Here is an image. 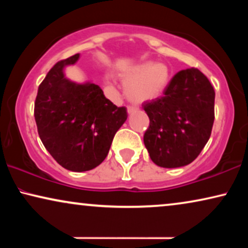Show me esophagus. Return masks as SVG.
<instances>
[{"mask_svg": "<svg viewBox=\"0 0 248 248\" xmlns=\"http://www.w3.org/2000/svg\"><path fill=\"white\" fill-rule=\"evenodd\" d=\"M137 110H138V107H134V106H128L127 107V114L128 115L135 113Z\"/></svg>", "mask_w": 248, "mask_h": 248, "instance_id": "1", "label": "esophagus"}]
</instances>
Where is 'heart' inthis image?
<instances>
[{
    "label": "heart",
    "mask_w": 248,
    "mask_h": 248,
    "mask_svg": "<svg viewBox=\"0 0 248 248\" xmlns=\"http://www.w3.org/2000/svg\"><path fill=\"white\" fill-rule=\"evenodd\" d=\"M120 77L127 99L142 104L161 96L170 80V71L164 63L147 61L123 71Z\"/></svg>",
    "instance_id": "heart-1"
}]
</instances>
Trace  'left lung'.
Segmentation results:
<instances>
[{"label":"left lung","mask_w":248,"mask_h":248,"mask_svg":"<svg viewBox=\"0 0 248 248\" xmlns=\"http://www.w3.org/2000/svg\"><path fill=\"white\" fill-rule=\"evenodd\" d=\"M215 97L208 78L191 67L175 74L161 98L143 105L150 120L143 141L155 165L183 167L198 157L211 135Z\"/></svg>","instance_id":"1"}]
</instances>
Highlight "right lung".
<instances>
[{
	"label": "right lung",
	"instance_id": "right-lung-1",
	"mask_svg": "<svg viewBox=\"0 0 248 248\" xmlns=\"http://www.w3.org/2000/svg\"><path fill=\"white\" fill-rule=\"evenodd\" d=\"M79 57L60 61L47 73L36 97L35 120L50 155L67 170L87 171L107 157L127 111L107 99L97 84L66 79L64 69Z\"/></svg>",
	"mask_w": 248,
	"mask_h": 248
}]
</instances>
